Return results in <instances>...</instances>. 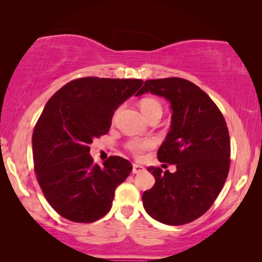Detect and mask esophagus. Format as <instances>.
<instances>
[{
	"mask_svg": "<svg viewBox=\"0 0 262 262\" xmlns=\"http://www.w3.org/2000/svg\"><path fill=\"white\" fill-rule=\"evenodd\" d=\"M145 170V168L143 167V166H141V165H139V164H134V165H133V170H132V172L134 174H139V173H141V172H143Z\"/></svg>",
	"mask_w": 262,
	"mask_h": 262,
	"instance_id": "esophagus-1",
	"label": "esophagus"
}]
</instances>
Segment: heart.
<instances>
[{"mask_svg": "<svg viewBox=\"0 0 262 262\" xmlns=\"http://www.w3.org/2000/svg\"><path fill=\"white\" fill-rule=\"evenodd\" d=\"M140 108L142 113L144 114L145 118H148L150 114L155 112H162V105L158 100L154 98H144L140 101ZM155 144L154 140L151 139H145V140H132L128 142L127 148L129 149V151L135 155V156H140V155L144 151L152 148Z\"/></svg>", "mask_w": 262, "mask_h": 262, "instance_id": "obj_1", "label": "heart"}]
</instances>
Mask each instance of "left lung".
<instances>
[{"instance_id":"8db88e82","label":"left lung","mask_w":262,"mask_h":262,"mask_svg":"<svg viewBox=\"0 0 262 262\" xmlns=\"http://www.w3.org/2000/svg\"><path fill=\"white\" fill-rule=\"evenodd\" d=\"M148 92L170 103L171 127L157 156L176 164L177 171L149 166L156 183L142 201L154 220L183 225L205 214L223 188L230 166L229 130L210 97L187 79H149L136 96Z\"/></svg>"}]
</instances>
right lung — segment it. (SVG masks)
I'll use <instances>...</instances> for the list:
<instances>
[{
	"mask_svg": "<svg viewBox=\"0 0 262 262\" xmlns=\"http://www.w3.org/2000/svg\"><path fill=\"white\" fill-rule=\"evenodd\" d=\"M142 84L141 79H74L43 107L32 135L34 171L46 200L64 219L91 223L110 211L115 188L133 166L111 156L100 167L89 144L110 130L114 111Z\"/></svg>",
	"mask_w": 262,
	"mask_h": 262,
	"instance_id": "add662e5",
	"label": "right lung"
}]
</instances>
